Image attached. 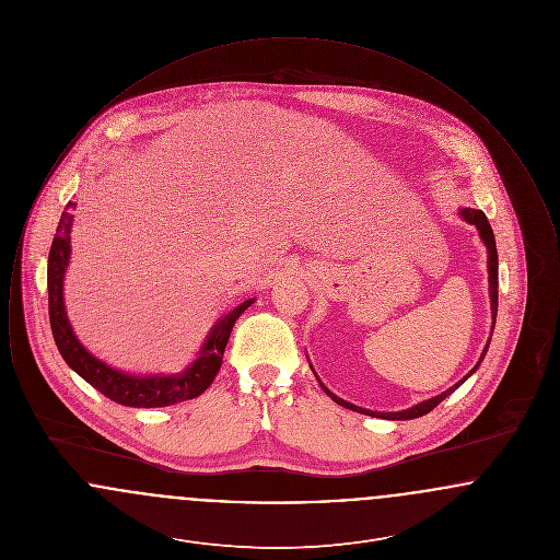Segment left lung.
<instances>
[{"label": "left lung", "mask_w": 560, "mask_h": 560, "mask_svg": "<svg viewBox=\"0 0 560 560\" xmlns=\"http://www.w3.org/2000/svg\"><path fill=\"white\" fill-rule=\"evenodd\" d=\"M459 213L464 215V220H466V222H470V224H475V226L479 229L480 240L485 241V245H487V249H489V262H487V265H489V293H491V311H493V325H495V315H498V249H495V237H493V231H491V224H489L487 215L480 212V210L466 208V210H462ZM487 347H489V342H487ZM487 347H485L482 354H480L477 368H479L480 361H482V357H485V352H487ZM477 368H475V370H477ZM475 370L468 373V375H472ZM468 375H466L464 380H468ZM464 380H462V382H457V384H453L450 390L441 393L439 397H432V399L424 400V402H420V405H416V407H411V409L397 411V413H380V411H370V409H363V407L350 405L347 400L338 399L336 395H331L323 384H320V386H323V390H325L331 399L336 400L338 405L348 407V409H352V411H359V413H365V416H372V418H384V420H413V418L427 416L428 411H432L441 400L447 399V397L452 395L453 390H457V388L464 384Z\"/></svg>", "instance_id": "1"}]
</instances>
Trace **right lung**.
<instances>
[{
  "label": "right lung",
  "mask_w": 560,
  "mask_h": 560,
  "mask_svg": "<svg viewBox=\"0 0 560 560\" xmlns=\"http://www.w3.org/2000/svg\"><path fill=\"white\" fill-rule=\"evenodd\" d=\"M73 210H75V203L69 201L58 220L50 256H48V313H50L54 342L60 350L62 359L67 361V365L80 373L88 384H92L107 399L126 407H165V405L199 397L212 384L215 373L222 365V354L235 320L240 319L247 306H252L254 300H245L235 311H231L213 325L206 347L199 352V359L188 368L187 372L180 375H153V377H133L128 373L117 372L81 347L65 313L62 277L71 254Z\"/></svg>",
  "instance_id": "obj_1"
}]
</instances>
